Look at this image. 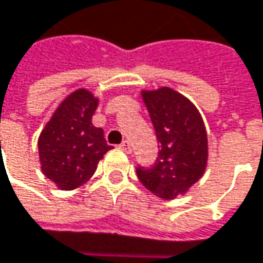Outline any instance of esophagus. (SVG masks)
Here are the masks:
<instances>
[{
    "mask_svg": "<svg viewBox=\"0 0 263 263\" xmlns=\"http://www.w3.org/2000/svg\"><path fill=\"white\" fill-rule=\"evenodd\" d=\"M120 149H122L123 152H126V154H131L132 152V147L131 144H129V141H123V143L120 144Z\"/></svg>",
    "mask_w": 263,
    "mask_h": 263,
    "instance_id": "34e87169",
    "label": "esophagus"
}]
</instances>
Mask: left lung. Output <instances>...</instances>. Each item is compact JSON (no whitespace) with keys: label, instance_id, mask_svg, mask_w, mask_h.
Returning a JSON list of instances; mask_svg holds the SVG:
<instances>
[{"label":"left lung","instance_id":"left-lung-1","mask_svg":"<svg viewBox=\"0 0 263 263\" xmlns=\"http://www.w3.org/2000/svg\"><path fill=\"white\" fill-rule=\"evenodd\" d=\"M159 143L154 167L137 168L140 182L156 197L173 200L202 178L208 165V132L197 107L170 87L141 90Z\"/></svg>","mask_w":263,"mask_h":263}]
</instances>
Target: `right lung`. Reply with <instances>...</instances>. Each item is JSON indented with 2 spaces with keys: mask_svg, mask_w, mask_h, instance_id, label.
I'll return each mask as SVG.
<instances>
[{
  "mask_svg": "<svg viewBox=\"0 0 263 263\" xmlns=\"http://www.w3.org/2000/svg\"><path fill=\"white\" fill-rule=\"evenodd\" d=\"M99 105L87 88L67 95L42 129L37 149L42 173L63 191L80 188L90 179L111 146L104 129L91 123Z\"/></svg>",
  "mask_w": 263,
  "mask_h": 263,
  "instance_id": "right-lung-1",
  "label": "right lung"
}]
</instances>
